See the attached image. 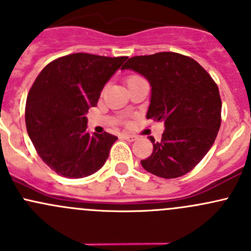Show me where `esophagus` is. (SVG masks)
<instances>
[{
  "label": "esophagus",
  "mask_w": 251,
  "mask_h": 251,
  "mask_svg": "<svg viewBox=\"0 0 251 251\" xmlns=\"http://www.w3.org/2000/svg\"><path fill=\"white\" fill-rule=\"evenodd\" d=\"M123 137L125 138L126 141H130V142H133V141L137 140V136L131 135V133H123Z\"/></svg>",
  "instance_id": "1"
}]
</instances>
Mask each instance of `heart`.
<instances>
[{
	"label": "heart",
	"mask_w": 251,
	"mask_h": 251,
	"mask_svg": "<svg viewBox=\"0 0 251 251\" xmlns=\"http://www.w3.org/2000/svg\"><path fill=\"white\" fill-rule=\"evenodd\" d=\"M140 80H144L143 77L140 76V75H131V76L127 77V80H126V82L131 83V82H135V81H140Z\"/></svg>",
	"instance_id": "heart-1"
}]
</instances>
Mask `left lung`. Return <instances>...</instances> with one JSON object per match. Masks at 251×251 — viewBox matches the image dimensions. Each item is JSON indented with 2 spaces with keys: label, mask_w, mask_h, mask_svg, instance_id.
I'll use <instances>...</instances> for the list:
<instances>
[{
  "label": "left lung",
  "mask_w": 251,
  "mask_h": 251,
  "mask_svg": "<svg viewBox=\"0 0 251 251\" xmlns=\"http://www.w3.org/2000/svg\"><path fill=\"white\" fill-rule=\"evenodd\" d=\"M121 69L140 73L151 86L147 119L164 121L161 141L141 161L144 170L176 178L193 170L216 140L221 126V97L209 73L191 57L160 52L130 58Z\"/></svg>",
  "instance_id": "obj_1"
}]
</instances>
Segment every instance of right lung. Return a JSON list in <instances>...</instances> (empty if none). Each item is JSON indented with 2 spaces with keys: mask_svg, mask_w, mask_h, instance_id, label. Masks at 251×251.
I'll list each match as a JSON object with an SVG mask.
<instances>
[{
  "mask_svg": "<svg viewBox=\"0 0 251 251\" xmlns=\"http://www.w3.org/2000/svg\"><path fill=\"white\" fill-rule=\"evenodd\" d=\"M126 59L73 53L48 63L32 83L25 104L26 130L54 173L81 178L104 165L118 137L86 132L85 114L97 105L100 91Z\"/></svg>",
  "mask_w": 251,
  "mask_h": 251,
  "instance_id": "add662e5",
  "label": "right lung"
}]
</instances>
